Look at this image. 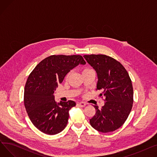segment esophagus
Masks as SVG:
<instances>
[{
	"mask_svg": "<svg viewBox=\"0 0 157 157\" xmlns=\"http://www.w3.org/2000/svg\"><path fill=\"white\" fill-rule=\"evenodd\" d=\"M78 104L81 107V108H83V107H85L86 105V103L84 102H78Z\"/></svg>",
	"mask_w": 157,
	"mask_h": 157,
	"instance_id": "34e87169",
	"label": "esophagus"
}]
</instances>
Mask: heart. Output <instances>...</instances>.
Here are the masks:
<instances>
[{
	"mask_svg": "<svg viewBox=\"0 0 157 157\" xmlns=\"http://www.w3.org/2000/svg\"><path fill=\"white\" fill-rule=\"evenodd\" d=\"M89 70H92V69H85L83 70V72H84V71H89Z\"/></svg>",
	"mask_w": 157,
	"mask_h": 157,
	"instance_id": "obj_1",
	"label": "heart"
}]
</instances>
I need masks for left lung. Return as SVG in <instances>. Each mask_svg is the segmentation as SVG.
<instances>
[{"mask_svg": "<svg viewBox=\"0 0 157 157\" xmlns=\"http://www.w3.org/2000/svg\"><path fill=\"white\" fill-rule=\"evenodd\" d=\"M83 56L97 74L96 90L102 91L100 95L105 97L101 109L94 105L96 113L90 120V125L102 133L113 132L123 125L132 108V81L125 67L113 58L105 55Z\"/></svg>", "mask_w": 157, "mask_h": 157, "instance_id": "8db88e82", "label": "left lung"}]
</instances>
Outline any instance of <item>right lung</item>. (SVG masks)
Listing matches in <instances>:
<instances>
[{
	"mask_svg": "<svg viewBox=\"0 0 157 157\" xmlns=\"http://www.w3.org/2000/svg\"><path fill=\"white\" fill-rule=\"evenodd\" d=\"M85 63L81 55H54L40 62L30 74L25 86L24 105L33 125L42 132L55 135L65 128L69 111L76 102L56 103L53 94L71 69Z\"/></svg>",
	"mask_w": 157,
	"mask_h": 157,
	"instance_id": "obj_1",
	"label": "right lung"
}]
</instances>
